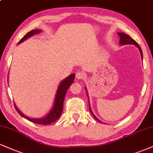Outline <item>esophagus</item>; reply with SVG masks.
<instances>
[{
  "instance_id": "1",
  "label": "esophagus",
  "mask_w": 153,
  "mask_h": 153,
  "mask_svg": "<svg viewBox=\"0 0 153 153\" xmlns=\"http://www.w3.org/2000/svg\"><path fill=\"white\" fill-rule=\"evenodd\" d=\"M85 78V73L82 71H78L76 73V78L79 79V80H81Z\"/></svg>"
}]
</instances>
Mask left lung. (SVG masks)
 <instances>
[{
    "instance_id": "obj_1",
    "label": "left lung",
    "mask_w": 153,
    "mask_h": 153,
    "mask_svg": "<svg viewBox=\"0 0 153 153\" xmlns=\"http://www.w3.org/2000/svg\"><path fill=\"white\" fill-rule=\"evenodd\" d=\"M118 36H120V43L121 45H129V44H130V45H135V46H137V48H138L139 50H140V52L142 58H143V52H142L141 48L138 45V43H137L135 40L132 39L131 37L128 36V35H127L126 33H118ZM89 107H90V105H89ZM90 110H91L92 115H93V116L94 117V118L95 120H97V121H99V122H100V123H101L100 121L99 120L97 119V117H95L94 115H93V112L91 111V108H90Z\"/></svg>"
}]
</instances>
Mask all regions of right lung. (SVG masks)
Wrapping results in <instances>:
<instances>
[{
  "mask_svg": "<svg viewBox=\"0 0 153 153\" xmlns=\"http://www.w3.org/2000/svg\"><path fill=\"white\" fill-rule=\"evenodd\" d=\"M40 32V30H33L30 31V32L27 33L25 36H23V38H21V40L18 42V43H22V42L24 41V40H26L27 38H28L29 37L33 36L35 34L38 33ZM74 79H75V74H71L70 76L68 77L67 78H65V80H62L61 82V83L60 84V86H59L58 88V91H57L54 106H53V109L51 110V112H50V113L46 115V117H43V118H40V119L30 118V117L24 115L18 109L16 105H14L15 108H16V110H17L18 113L20 114V115H21L22 117H25V119H27V120L30 121V122L36 123V124H40V125L51 124V123H52L53 122H55L56 120H57L60 117V115H61L62 109H63L64 98H65V94L66 93H67L68 89L70 86L71 85V84L74 82Z\"/></svg>",
  "mask_w": 153,
  "mask_h": 153,
  "instance_id": "obj_1",
  "label": "right lung"
}]
</instances>
